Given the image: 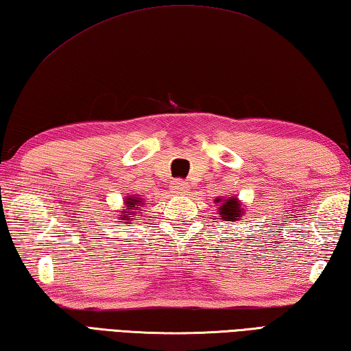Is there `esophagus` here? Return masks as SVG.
I'll return each instance as SVG.
<instances>
[{"mask_svg":"<svg viewBox=\"0 0 351 351\" xmlns=\"http://www.w3.org/2000/svg\"><path fill=\"white\" fill-rule=\"evenodd\" d=\"M171 189L174 191L176 194H185L186 189H188V183L182 179H176L171 182Z\"/></svg>","mask_w":351,"mask_h":351,"instance_id":"34e87169","label":"esophagus"}]
</instances>
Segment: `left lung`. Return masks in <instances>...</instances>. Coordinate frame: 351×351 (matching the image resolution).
Wrapping results in <instances>:
<instances>
[{
	"mask_svg": "<svg viewBox=\"0 0 351 351\" xmlns=\"http://www.w3.org/2000/svg\"><path fill=\"white\" fill-rule=\"evenodd\" d=\"M220 200V199H219ZM217 200V202H219ZM219 213H220V217L226 222H234V220H239V217L242 216V211H241V204H239L237 199H228L226 202H223L222 205L219 208Z\"/></svg>",
	"mask_w": 351,
	"mask_h": 351,
	"instance_id": "left-lung-1",
	"label": "left lung"
}]
</instances>
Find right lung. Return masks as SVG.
Masks as SVG:
<instances>
[{
  "instance_id": "obj_1",
  "label": "right lung",
  "mask_w": 351,
  "mask_h": 351,
  "mask_svg": "<svg viewBox=\"0 0 351 351\" xmlns=\"http://www.w3.org/2000/svg\"><path fill=\"white\" fill-rule=\"evenodd\" d=\"M140 204H141V200H137V199H129L128 200V210H132V208H138L140 206ZM132 217V213H128L126 216H125V219H131Z\"/></svg>"
}]
</instances>
